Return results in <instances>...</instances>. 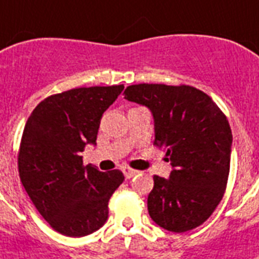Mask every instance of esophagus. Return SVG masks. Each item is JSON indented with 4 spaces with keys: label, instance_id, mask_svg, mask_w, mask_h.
I'll return each mask as SVG.
<instances>
[{
    "label": "esophagus",
    "instance_id": "obj_1",
    "mask_svg": "<svg viewBox=\"0 0 259 259\" xmlns=\"http://www.w3.org/2000/svg\"><path fill=\"white\" fill-rule=\"evenodd\" d=\"M123 173H124V176L127 177V179H131V177L136 176L139 172L136 169H132V168H130V166H123Z\"/></svg>",
    "mask_w": 259,
    "mask_h": 259
}]
</instances>
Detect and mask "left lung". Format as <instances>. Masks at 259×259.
<instances>
[{
    "instance_id": "1",
    "label": "left lung",
    "mask_w": 259,
    "mask_h": 259,
    "mask_svg": "<svg viewBox=\"0 0 259 259\" xmlns=\"http://www.w3.org/2000/svg\"><path fill=\"white\" fill-rule=\"evenodd\" d=\"M130 102L148 107L153 144L165 151L169 179L153 176L148 213L163 229L183 233L204 224L224 197L230 169L232 130L209 95L192 86L132 84Z\"/></svg>"
}]
</instances>
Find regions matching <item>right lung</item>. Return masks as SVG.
<instances>
[{"label": "right lung", "instance_id": "add662e5", "mask_svg": "<svg viewBox=\"0 0 259 259\" xmlns=\"http://www.w3.org/2000/svg\"><path fill=\"white\" fill-rule=\"evenodd\" d=\"M124 86L80 87L38 104L23 130L19 179L40 215L58 233L83 237L108 219V201L124 181L121 170L83 165L80 152L96 144L104 111Z\"/></svg>", "mask_w": 259, "mask_h": 259}]
</instances>
